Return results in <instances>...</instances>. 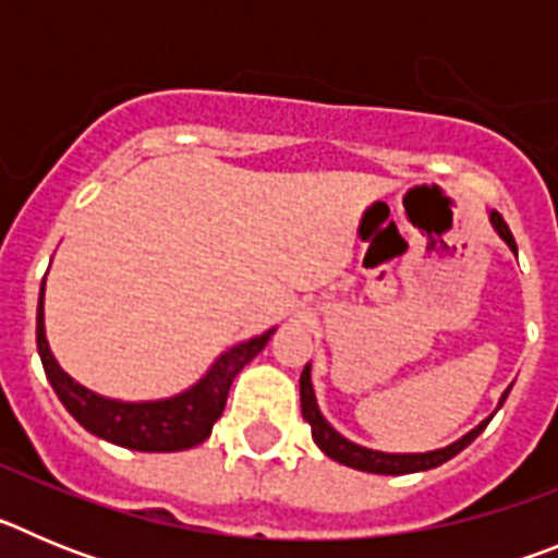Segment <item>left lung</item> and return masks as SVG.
Listing matches in <instances>:
<instances>
[{
    "label": "left lung",
    "mask_w": 558,
    "mask_h": 558,
    "mask_svg": "<svg viewBox=\"0 0 558 558\" xmlns=\"http://www.w3.org/2000/svg\"><path fill=\"white\" fill-rule=\"evenodd\" d=\"M489 220H492V226H495L497 234L506 240V245H509V248L517 254L514 236H511V229L506 226V220L500 218V211H492ZM299 391H302V416H304V422H310L313 441L322 447L324 456H329L332 461L343 463V466H352V470L374 472V475H408V472H425V470H433V466H441V463L450 461L452 456H458L463 447H470L472 441L481 436L483 427L489 425V418H486V422H481L475 430H470L463 438H458L456 445L441 447V450H433V452H411V456H399V452H377V450H368V447L354 445V441H349V438H343L332 425H329L327 418L322 416V411H318V402H315L313 383H310V366H304L302 379H299ZM509 391L502 393L500 405L506 402Z\"/></svg>",
    "instance_id": "left-lung-1"
}]
</instances>
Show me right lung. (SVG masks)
<instances>
[{
    "instance_id": "add662e5",
    "label": "right lung",
    "mask_w": 558,
    "mask_h": 558,
    "mask_svg": "<svg viewBox=\"0 0 558 558\" xmlns=\"http://www.w3.org/2000/svg\"><path fill=\"white\" fill-rule=\"evenodd\" d=\"M270 335H274V329L220 354L198 386H192L190 391L179 393V397L159 399V402H117V399H106L83 388L58 366L52 352H49L47 335H44V284L41 293H38L36 343L49 386L56 388L63 408L88 433L106 438L111 445L140 452H179L206 441L211 425L223 413L234 377L263 352Z\"/></svg>"
}]
</instances>
